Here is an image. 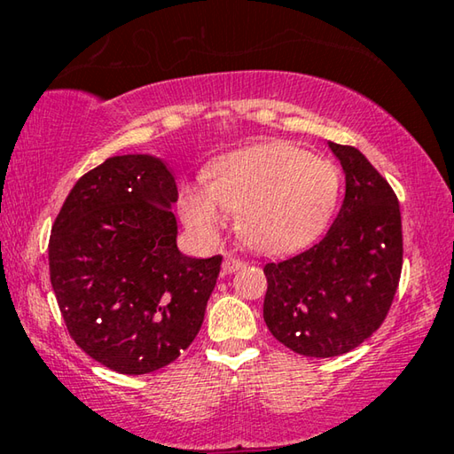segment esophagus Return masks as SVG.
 <instances>
[{
    "mask_svg": "<svg viewBox=\"0 0 454 454\" xmlns=\"http://www.w3.org/2000/svg\"><path fill=\"white\" fill-rule=\"evenodd\" d=\"M246 266V262L244 260H240V258H236V256H226V260H224V264H222V268H224V272H236V270H240V268H244Z\"/></svg>",
    "mask_w": 454,
    "mask_h": 454,
    "instance_id": "obj_1",
    "label": "esophagus"
}]
</instances>
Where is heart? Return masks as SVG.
Returning a JSON list of instances; mask_svg holds the SVG:
<instances>
[{"label": "heart", "mask_w": 454, "mask_h": 454, "mask_svg": "<svg viewBox=\"0 0 454 454\" xmlns=\"http://www.w3.org/2000/svg\"><path fill=\"white\" fill-rule=\"evenodd\" d=\"M340 172L325 158L288 142L258 144L220 158L206 174V190H188L182 216L200 234L236 214V230L258 252L280 254L312 242L336 208Z\"/></svg>", "instance_id": "1"}]
</instances>
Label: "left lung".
<instances>
[{
  "label": "left lung",
  "mask_w": 454,
  "mask_h": 454,
  "mask_svg": "<svg viewBox=\"0 0 454 454\" xmlns=\"http://www.w3.org/2000/svg\"><path fill=\"white\" fill-rule=\"evenodd\" d=\"M347 194L333 226L301 254L264 266V320L276 340L304 356L350 352L380 328L403 270L401 206L355 145L330 142Z\"/></svg>",
  "instance_id": "1"
}]
</instances>
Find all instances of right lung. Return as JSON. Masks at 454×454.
I'll return each mask as SVG.
<instances>
[{
  "mask_svg": "<svg viewBox=\"0 0 454 454\" xmlns=\"http://www.w3.org/2000/svg\"><path fill=\"white\" fill-rule=\"evenodd\" d=\"M172 172L114 156L75 182L51 226L50 280L74 342L112 371L145 374L194 340L222 256L176 246Z\"/></svg>",
  "mask_w": 454,
  "mask_h": 454,
  "instance_id": "right-lung-1",
  "label": "right lung"
}]
</instances>
